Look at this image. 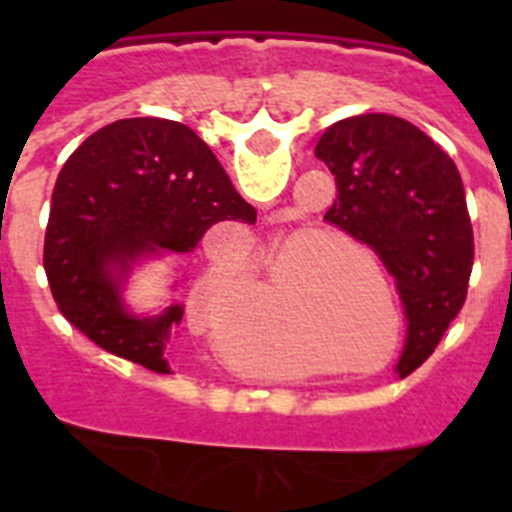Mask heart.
Returning <instances> with one entry per match:
<instances>
[{"label":"heart","mask_w":512,"mask_h":512,"mask_svg":"<svg viewBox=\"0 0 512 512\" xmlns=\"http://www.w3.org/2000/svg\"><path fill=\"white\" fill-rule=\"evenodd\" d=\"M341 248L336 241L323 238V235H282L277 238L274 248H271V271L279 282H287L289 277H295L297 271L310 261H341ZM248 279V271L241 261L220 259L207 269L205 279L200 282L192 300V315L194 320L205 328L217 330L220 328V302L228 292L241 289Z\"/></svg>","instance_id":"heart-1"}]
</instances>
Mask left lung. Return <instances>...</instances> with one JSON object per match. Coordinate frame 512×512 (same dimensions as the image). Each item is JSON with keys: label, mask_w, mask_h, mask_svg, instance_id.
Segmentation results:
<instances>
[{"label": "left lung", "mask_w": 512, "mask_h": 512, "mask_svg": "<svg viewBox=\"0 0 512 512\" xmlns=\"http://www.w3.org/2000/svg\"><path fill=\"white\" fill-rule=\"evenodd\" d=\"M315 156L338 189L323 220L372 248L395 277L408 315L397 374L408 377L467 300L474 233L459 169L413 122L374 112L330 125Z\"/></svg>", "instance_id": "obj_1"}]
</instances>
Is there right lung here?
<instances>
[{
  "instance_id": "add662e5",
  "label": "right lung",
  "mask_w": 512,
  "mask_h": 512,
  "mask_svg": "<svg viewBox=\"0 0 512 512\" xmlns=\"http://www.w3.org/2000/svg\"><path fill=\"white\" fill-rule=\"evenodd\" d=\"M217 223L253 225L256 210L192 128L161 117L104 125L53 187L43 266L58 310L104 351L166 374L164 348L184 307L135 318L120 279L143 253L192 251Z\"/></svg>"
}]
</instances>
